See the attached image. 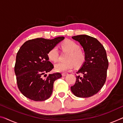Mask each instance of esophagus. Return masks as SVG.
Returning <instances> with one entry per match:
<instances>
[{"mask_svg":"<svg viewBox=\"0 0 123 123\" xmlns=\"http://www.w3.org/2000/svg\"><path fill=\"white\" fill-rule=\"evenodd\" d=\"M68 74L67 73H62V76H66V75H67Z\"/></svg>","mask_w":123,"mask_h":123,"instance_id":"34e87169","label":"esophagus"}]
</instances>
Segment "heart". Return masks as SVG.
Wrapping results in <instances>:
<instances>
[{"instance_id":"1","label":"heart","mask_w":123,"mask_h":123,"mask_svg":"<svg viewBox=\"0 0 123 123\" xmlns=\"http://www.w3.org/2000/svg\"><path fill=\"white\" fill-rule=\"evenodd\" d=\"M62 48L67 51L69 54L67 58V62H59L54 65V68L58 72H65L73 69L74 65L79 67L85 61V54L80 50V47L76 42L71 40H67L62 44ZM48 57L50 60L56 62L58 59L59 52L57 47H54L49 52Z\"/></svg>"}]
</instances>
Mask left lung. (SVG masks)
I'll list each match as a JSON object with an SVG mask.
<instances>
[{
    "mask_svg": "<svg viewBox=\"0 0 123 123\" xmlns=\"http://www.w3.org/2000/svg\"><path fill=\"white\" fill-rule=\"evenodd\" d=\"M80 43L85 52V62L77 71L76 83L71 91L77 97L87 98L97 93L106 80L108 68L106 51L95 38L86 35L72 37Z\"/></svg>",
    "mask_w": 123,
    "mask_h": 123,
    "instance_id": "1",
    "label": "left lung"
}]
</instances>
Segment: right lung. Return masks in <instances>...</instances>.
Returning a JSON list of instances; mask_svg holds the SVG:
<instances>
[{"mask_svg":"<svg viewBox=\"0 0 123 123\" xmlns=\"http://www.w3.org/2000/svg\"><path fill=\"white\" fill-rule=\"evenodd\" d=\"M64 38H38L26 41L21 47L16 55L14 70L18 89L26 97L35 101H43L50 97L54 82L62 74L56 73L43 78V75L47 76L46 73L54 68L49 61L48 54Z\"/></svg>","mask_w":123,"mask_h":123,"instance_id":"right-lung-1","label":"right lung"}]
</instances>
